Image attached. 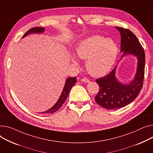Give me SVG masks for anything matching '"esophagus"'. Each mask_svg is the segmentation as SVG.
I'll use <instances>...</instances> for the list:
<instances>
[{
	"instance_id": "obj_1",
	"label": "esophagus",
	"mask_w": 153,
	"mask_h": 153,
	"mask_svg": "<svg viewBox=\"0 0 153 153\" xmlns=\"http://www.w3.org/2000/svg\"><path fill=\"white\" fill-rule=\"evenodd\" d=\"M81 81H82V82H85V83H89V82H90V80L88 79L87 78H83L81 79Z\"/></svg>"
}]
</instances>
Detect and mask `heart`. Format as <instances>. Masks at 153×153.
<instances>
[{
  "mask_svg": "<svg viewBox=\"0 0 153 153\" xmlns=\"http://www.w3.org/2000/svg\"><path fill=\"white\" fill-rule=\"evenodd\" d=\"M119 48L116 42L99 35L80 41L76 47V54L86 60V67L93 76H101L111 70L117 57ZM74 63H77L73 59Z\"/></svg>",
  "mask_w": 153,
  "mask_h": 153,
  "instance_id": "b5f03b06",
  "label": "heart"
}]
</instances>
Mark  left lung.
Instances as JSON below:
<instances>
[{
	"label": "left lung",
	"instance_id": "obj_1",
	"mask_svg": "<svg viewBox=\"0 0 153 153\" xmlns=\"http://www.w3.org/2000/svg\"><path fill=\"white\" fill-rule=\"evenodd\" d=\"M115 28L120 32V51L125 56L130 53L138 57L137 71L133 82L124 85L116 79L115 67L111 72L102 78L96 79L100 86L95 96L96 102L107 109L122 108L135 100L140 93L145 77V51L138 39L130 30L122 27Z\"/></svg>",
	"mask_w": 153,
	"mask_h": 153
}]
</instances>
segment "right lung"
<instances>
[{"instance_id": "obj_1", "label": "right lung", "mask_w": 153, "mask_h": 153, "mask_svg": "<svg viewBox=\"0 0 153 153\" xmlns=\"http://www.w3.org/2000/svg\"><path fill=\"white\" fill-rule=\"evenodd\" d=\"M44 31V28H41V27H34V28H31L28 31H27L26 32V33L23 36L22 38L26 36V35H28L32 33H41ZM76 77L68 78L66 80L64 89H63L62 93L59 99V100L56 102V104L53 107H52L50 109L45 111L44 112H42V114H52V113H54L55 112L57 111L60 108L61 106L63 105V104L64 103L65 101L66 100V99L70 93L71 88H72V86L76 83Z\"/></svg>"}]
</instances>
